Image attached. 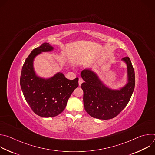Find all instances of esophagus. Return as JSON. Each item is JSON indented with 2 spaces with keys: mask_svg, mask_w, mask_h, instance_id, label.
Returning a JSON list of instances; mask_svg holds the SVG:
<instances>
[{
  "mask_svg": "<svg viewBox=\"0 0 155 155\" xmlns=\"http://www.w3.org/2000/svg\"><path fill=\"white\" fill-rule=\"evenodd\" d=\"M83 82V79L81 78H80L79 80H78V84H79V86H81V83H82Z\"/></svg>",
  "mask_w": 155,
  "mask_h": 155,
  "instance_id": "obj_1",
  "label": "esophagus"
}]
</instances>
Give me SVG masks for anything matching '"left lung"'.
<instances>
[{"mask_svg": "<svg viewBox=\"0 0 155 155\" xmlns=\"http://www.w3.org/2000/svg\"><path fill=\"white\" fill-rule=\"evenodd\" d=\"M127 65V82L120 90L105 86L97 75L90 69L81 72L84 81L81 85L83 91L85 111L91 117L110 120L117 117L128 104L135 87V72L129 57L122 59Z\"/></svg>", "mask_w": 155, "mask_h": 155, "instance_id": "obj_1", "label": "left lung"}]
</instances>
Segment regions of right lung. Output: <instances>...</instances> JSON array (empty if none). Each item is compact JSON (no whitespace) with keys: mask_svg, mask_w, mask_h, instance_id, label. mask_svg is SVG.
<instances>
[{"mask_svg":"<svg viewBox=\"0 0 155 155\" xmlns=\"http://www.w3.org/2000/svg\"><path fill=\"white\" fill-rule=\"evenodd\" d=\"M53 49L48 43H43L34 49L25 62L20 78L21 87L26 102L35 114L45 118L62 113L72 93L78 86V78L69 80L61 72L46 79L36 75L34 69L35 57Z\"/></svg>","mask_w":155,"mask_h":155,"instance_id":"add662e5","label":"right lung"}]
</instances>
